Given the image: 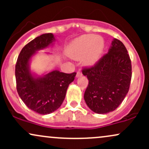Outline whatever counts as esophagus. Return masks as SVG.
<instances>
[{
    "label": "esophagus",
    "instance_id": "esophagus-1",
    "mask_svg": "<svg viewBox=\"0 0 149 149\" xmlns=\"http://www.w3.org/2000/svg\"><path fill=\"white\" fill-rule=\"evenodd\" d=\"M82 76V73L80 72V71H78V72H77V74H76V78H79V77Z\"/></svg>",
    "mask_w": 149,
    "mask_h": 149
}]
</instances>
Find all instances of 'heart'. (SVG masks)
Instances as JSON below:
<instances>
[{"label":"heart","mask_w":149,"mask_h":149,"mask_svg":"<svg viewBox=\"0 0 149 149\" xmlns=\"http://www.w3.org/2000/svg\"><path fill=\"white\" fill-rule=\"evenodd\" d=\"M104 47L103 38L87 34L74 39L68 47L67 53L73 59L78 60L83 58L85 66L92 67L100 61Z\"/></svg>","instance_id":"obj_1"}]
</instances>
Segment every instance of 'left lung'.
Segmentation results:
<instances>
[{
    "mask_svg": "<svg viewBox=\"0 0 149 149\" xmlns=\"http://www.w3.org/2000/svg\"><path fill=\"white\" fill-rule=\"evenodd\" d=\"M89 84L84 100L90 110L105 114L117 109L129 91L132 65L127 49L113 38L107 54L94 67L84 69Z\"/></svg>",
    "mask_w": 149,
    "mask_h": 149,
    "instance_id": "left-lung-1",
    "label": "left lung"
}]
</instances>
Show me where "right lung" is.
Returning a JSON list of instances; mask_svg holds the SVG:
<instances>
[{
    "mask_svg": "<svg viewBox=\"0 0 149 149\" xmlns=\"http://www.w3.org/2000/svg\"><path fill=\"white\" fill-rule=\"evenodd\" d=\"M55 40L51 33L34 38L22 48L15 66L19 96L29 109L42 115L51 113L61 107L68 87L76 75L75 72L65 73L58 70L38 75L31 71L32 58L38 51L52 46Z\"/></svg>",
    "mask_w": 149,
    "mask_h": 149,
    "instance_id": "add662e5",
    "label": "right lung"
}]
</instances>
